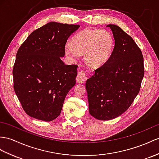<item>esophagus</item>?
I'll use <instances>...</instances> for the list:
<instances>
[{
	"label": "esophagus",
	"mask_w": 159,
	"mask_h": 159,
	"mask_svg": "<svg viewBox=\"0 0 159 159\" xmlns=\"http://www.w3.org/2000/svg\"><path fill=\"white\" fill-rule=\"evenodd\" d=\"M87 79H88L87 75L86 74V73H85L84 71H80L76 77L77 82L80 83V84L84 83L87 80Z\"/></svg>",
	"instance_id": "34e87169"
}]
</instances>
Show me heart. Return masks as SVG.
Listing matches in <instances>:
<instances>
[{
    "label": "heart",
    "instance_id": "heart-1",
    "mask_svg": "<svg viewBox=\"0 0 159 159\" xmlns=\"http://www.w3.org/2000/svg\"><path fill=\"white\" fill-rule=\"evenodd\" d=\"M114 48V38L106 30H84L77 33L72 42L67 41L65 52L73 61L85 53V59L92 67H100L109 59Z\"/></svg>",
    "mask_w": 159,
    "mask_h": 159
}]
</instances>
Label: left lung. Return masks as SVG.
<instances>
[{
    "label": "left lung",
    "mask_w": 159,
    "mask_h": 159,
    "mask_svg": "<svg viewBox=\"0 0 159 159\" xmlns=\"http://www.w3.org/2000/svg\"><path fill=\"white\" fill-rule=\"evenodd\" d=\"M115 47L105 63L87 80L89 112L99 120H110L125 112L138 94L144 75L140 48L119 26L108 25Z\"/></svg>",
    "instance_id": "8db88e82"
}]
</instances>
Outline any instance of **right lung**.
Returning a JSON list of instances; mask_svg holds the SVG:
<instances>
[{
  "instance_id": "1",
  "label": "right lung",
  "mask_w": 159,
  "mask_h": 159,
  "mask_svg": "<svg viewBox=\"0 0 159 159\" xmlns=\"http://www.w3.org/2000/svg\"><path fill=\"white\" fill-rule=\"evenodd\" d=\"M79 25L50 22L31 33L19 47L13 69V87L23 109L44 121L59 117L75 86L76 65H65V46Z\"/></svg>"
}]
</instances>
